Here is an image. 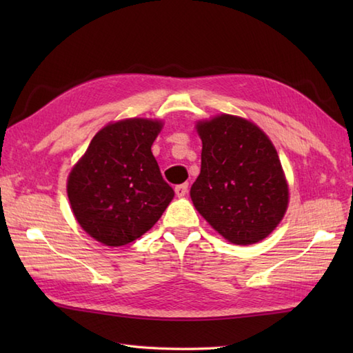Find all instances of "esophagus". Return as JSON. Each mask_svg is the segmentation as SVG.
<instances>
[{"label": "esophagus", "instance_id": "1", "mask_svg": "<svg viewBox=\"0 0 353 353\" xmlns=\"http://www.w3.org/2000/svg\"><path fill=\"white\" fill-rule=\"evenodd\" d=\"M174 191H176V196H177V197H185L186 194H188V183L177 185L176 188H174Z\"/></svg>", "mask_w": 353, "mask_h": 353}]
</instances>
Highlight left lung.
<instances>
[{
    "label": "left lung",
    "mask_w": 353,
    "mask_h": 353,
    "mask_svg": "<svg viewBox=\"0 0 353 353\" xmlns=\"http://www.w3.org/2000/svg\"><path fill=\"white\" fill-rule=\"evenodd\" d=\"M201 170L191 199L228 241L247 245L273 232L287 211L288 186L276 148L258 125L219 115L197 124Z\"/></svg>",
    "instance_id": "8db88e82"
}]
</instances>
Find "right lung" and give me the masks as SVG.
Segmentation results:
<instances>
[{
    "label": "right lung",
    "instance_id": "right-lung-1",
    "mask_svg": "<svg viewBox=\"0 0 353 353\" xmlns=\"http://www.w3.org/2000/svg\"><path fill=\"white\" fill-rule=\"evenodd\" d=\"M162 123L124 119L92 138L68 177V199L79 224L106 245H125L161 219L174 191L152 153Z\"/></svg>",
    "mask_w": 353,
    "mask_h": 353
}]
</instances>
